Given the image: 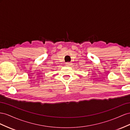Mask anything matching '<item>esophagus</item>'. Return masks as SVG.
<instances>
[{
	"label": "esophagus",
	"mask_w": 130,
	"mask_h": 130,
	"mask_svg": "<svg viewBox=\"0 0 130 130\" xmlns=\"http://www.w3.org/2000/svg\"><path fill=\"white\" fill-rule=\"evenodd\" d=\"M66 66H71L72 65V63L70 62H68L66 63Z\"/></svg>",
	"instance_id": "1"
}]
</instances>
